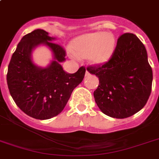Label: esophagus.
Listing matches in <instances>:
<instances>
[{
  "label": "esophagus",
  "mask_w": 159,
  "mask_h": 159,
  "mask_svg": "<svg viewBox=\"0 0 159 159\" xmlns=\"http://www.w3.org/2000/svg\"><path fill=\"white\" fill-rule=\"evenodd\" d=\"M89 76H90V72L87 70V71H86V77H89Z\"/></svg>",
  "instance_id": "34e87169"
}]
</instances>
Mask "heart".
<instances>
[{"mask_svg": "<svg viewBox=\"0 0 159 159\" xmlns=\"http://www.w3.org/2000/svg\"><path fill=\"white\" fill-rule=\"evenodd\" d=\"M116 48V37L112 33L97 31L77 37L72 41L73 53L78 57H89L94 64H103L111 57Z\"/></svg>", "mask_w": 159, "mask_h": 159, "instance_id": "heart-1", "label": "heart"}]
</instances>
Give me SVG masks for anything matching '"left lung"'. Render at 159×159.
Wrapping results in <instances>:
<instances>
[{"mask_svg": "<svg viewBox=\"0 0 159 159\" xmlns=\"http://www.w3.org/2000/svg\"><path fill=\"white\" fill-rule=\"evenodd\" d=\"M87 70L99 78L94 98L106 116L124 119L139 111L152 90L153 71L143 43L134 34L119 37L111 57Z\"/></svg>", "mask_w": 159, "mask_h": 159, "instance_id": "8db88e82", "label": "left lung"}]
</instances>
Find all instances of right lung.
I'll return each instance as SVG.
<instances>
[{
  "instance_id": "right-lung-1",
  "label": "right lung",
  "mask_w": 159,
  "mask_h": 159,
  "mask_svg": "<svg viewBox=\"0 0 159 159\" xmlns=\"http://www.w3.org/2000/svg\"><path fill=\"white\" fill-rule=\"evenodd\" d=\"M43 30H35L21 39L11 57L6 76L11 96L19 108L30 117L48 120L61 113L72 91L82 82L86 68L81 67L75 73H67L60 62L66 52L53 43ZM45 44L51 48L55 60L45 69L39 68L31 59L36 46Z\"/></svg>"
}]
</instances>
